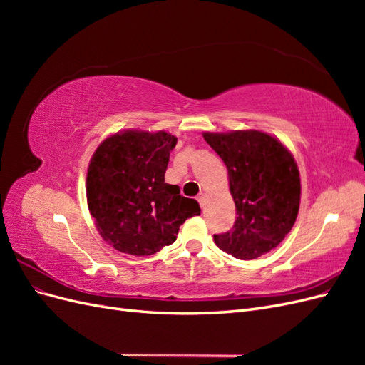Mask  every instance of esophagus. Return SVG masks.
Listing matches in <instances>:
<instances>
[{
	"mask_svg": "<svg viewBox=\"0 0 365 365\" xmlns=\"http://www.w3.org/2000/svg\"><path fill=\"white\" fill-rule=\"evenodd\" d=\"M196 200H197V202H200V205H201V207H204V205H205V195H204V193L197 195Z\"/></svg>",
	"mask_w": 365,
	"mask_h": 365,
	"instance_id": "34e87169",
	"label": "esophagus"
}]
</instances>
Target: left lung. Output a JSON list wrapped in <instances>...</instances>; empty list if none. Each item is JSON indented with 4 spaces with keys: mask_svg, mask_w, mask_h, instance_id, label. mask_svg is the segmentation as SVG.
<instances>
[{
    "mask_svg": "<svg viewBox=\"0 0 365 365\" xmlns=\"http://www.w3.org/2000/svg\"><path fill=\"white\" fill-rule=\"evenodd\" d=\"M204 140L227 165L237 215L233 230L213 236L215 244L236 259H257L295 224L302 192L297 163L277 138L260 130L205 132Z\"/></svg>",
    "mask_w": 365,
    "mask_h": 365,
    "instance_id": "left-lung-1",
    "label": "left lung"
}]
</instances>
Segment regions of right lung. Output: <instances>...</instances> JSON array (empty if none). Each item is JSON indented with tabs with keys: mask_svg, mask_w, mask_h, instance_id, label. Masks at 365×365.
<instances>
[{
	"mask_svg": "<svg viewBox=\"0 0 365 365\" xmlns=\"http://www.w3.org/2000/svg\"><path fill=\"white\" fill-rule=\"evenodd\" d=\"M176 137L125 130L106 138L88 165L86 200L101 236L117 251L150 256L176 240L200 204L164 182Z\"/></svg>",
	"mask_w": 365,
	"mask_h": 365,
	"instance_id": "obj_1",
	"label": "right lung"
}]
</instances>
